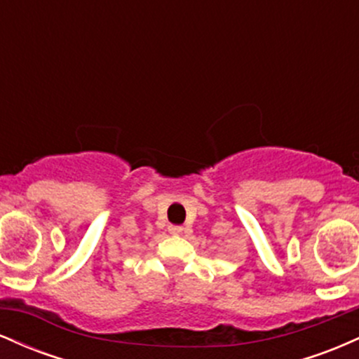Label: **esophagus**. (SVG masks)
I'll use <instances>...</instances> for the list:
<instances>
[{"label": "esophagus", "mask_w": 359, "mask_h": 359, "mask_svg": "<svg viewBox=\"0 0 359 359\" xmlns=\"http://www.w3.org/2000/svg\"><path fill=\"white\" fill-rule=\"evenodd\" d=\"M182 231H184L182 226H177V224L168 226V233H170V234H180Z\"/></svg>", "instance_id": "obj_1"}]
</instances>
